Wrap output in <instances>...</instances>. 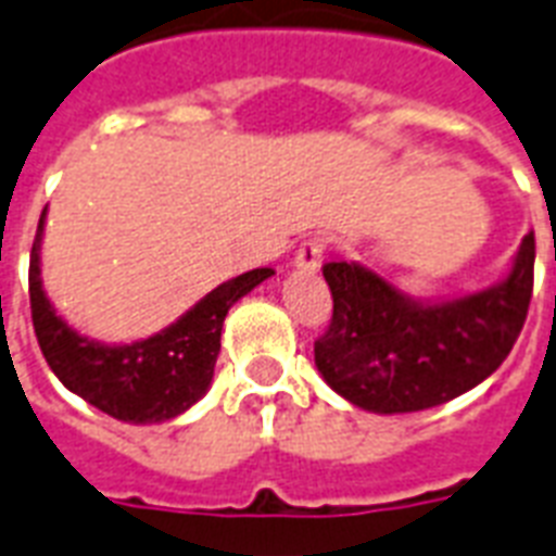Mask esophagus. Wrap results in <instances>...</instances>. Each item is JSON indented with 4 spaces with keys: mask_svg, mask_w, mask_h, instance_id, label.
Instances as JSON below:
<instances>
[{
    "mask_svg": "<svg viewBox=\"0 0 556 556\" xmlns=\"http://www.w3.org/2000/svg\"><path fill=\"white\" fill-rule=\"evenodd\" d=\"M323 253H326V239H323V236H312V239H305V242L296 248V256H294L296 270H303V274H314V270H320Z\"/></svg>",
    "mask_w": 556,
    "mask_h": 556,
    "instance_id": "obj_1",
    "label": "esophagus"
}]
</instances>
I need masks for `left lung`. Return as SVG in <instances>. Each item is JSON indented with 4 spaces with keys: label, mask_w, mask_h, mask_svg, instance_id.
Segmentation results:
<instances>
[{
    "label": "left lung",
    "mask_w": 556,
    "mask_h": 556,
    "mask_svg": "<svg viewBox=\"0 0 556 556\" xmlns=\"http://www.w3.org/2000/svg\"><path fill=\"white\" fill-rule=\"evenodd\" d=\"M534 233L508 277L456 300H415L361 262H329L334 314L314 340L323 380L366 413H418L447 404L500 369L517 343L534 291Z\"/></svg>",
    "instance_id": "left-lung-1"
}]
</instances>
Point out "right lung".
Wrapping results in <instances>:
<instances>
[{
	"mask_svg": "<svg viewBox=\"0 0 556 556\" xmlns=\"http://www.w3.org/2000/svg\"><path fill=\"white\" fill-rule=\"evenodd\" d=\"M46 210L30 248V317L39 349L65 389L126 424H161L187 413L213 383L222 326L236 300L265 282L270 268H253L227 279L185 312L173 326L135 343H100L56 314L39 277V248Z\"/></svg>",
	"mask_w": 556,
	"mask_h": 556,
	"instance_id": "right-lung-1",
	"label": "right lung"
}]
</instances>
